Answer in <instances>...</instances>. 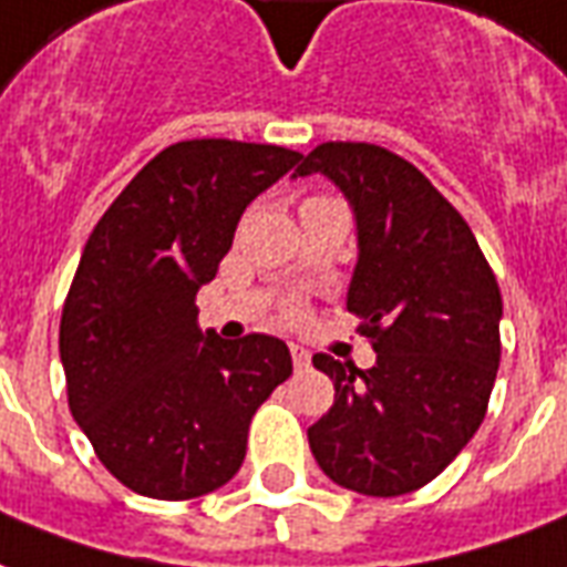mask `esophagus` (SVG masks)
Returning a JSON list of instances; mask_svg holds the SVG:
<instances>
[{
  "instance_id": "obj_1",
  "label": "esophagus",
  "mask_w": 567,
  "mask_h": 567,
  "mask_svg": "<svg viewBox=\"0 0 567 567\" xmlns=\"http://www.w3.org/2000/svg\"><path fill=\"white\" fill-rule=\"evenodd\" d=\"M289 353H292V365H296V371H308V365H311V357H308V350L299 344L289 347Z\"/></svg>"
}]
</instances>
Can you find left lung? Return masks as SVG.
Listing matches in <instances>:
<instances>
[{
    "label": "left lung",
    "mask_w": 567,
    "mask_h": 567,
    "mask_svg": "<svg viewBox=\"0 0 567 567\" xmlns=\"http://www.w3.org/2000/svg\"><path fill=\"white\" fill-rule=\"evenodd\" d=\"M323 172L357 210L347 311L374 369L317 353L334 404L308 429L326 477L362 495L414 493L481 429L502 359V289L465 217L399 153L317 144L296 177Z\"/></svg>",
    "instance_id": "8db88e82"
}]
</instances>
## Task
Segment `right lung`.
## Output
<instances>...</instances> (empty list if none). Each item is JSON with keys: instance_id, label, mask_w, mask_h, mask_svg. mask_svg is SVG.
Listing matches in <instances>:
<instances>
[{"instance_id": "add662e5", "label": "right lung", "mask_w": 567, "mask_h": 567, "mask_svg": "<svg viewBox=\"0 0 567 567\" xmlns=\"http://www.w3.org/2000/svg\"><path fill=\"white\" fill-rule=\"evenodd\" d=\"M299 159L278 144L177 142L86 238L60 320L69 411L132 493L187 502L233 481L256 408L292 374L280 338L202 334L196 292L244 208Z\"/></svg>"}]
</instances>
